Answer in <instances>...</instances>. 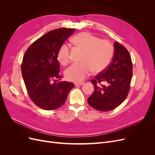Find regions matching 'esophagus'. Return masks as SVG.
Segmentation results:
<instances>
[{
	"label": "esophagus",
	"mask_w": 155,
	"mask_h": 155,
	"mask_svg": "<svg viewBox=\"0 0 155 155\" xmlns=\"http://www.w3.org/2000/svg\"><path fill=\"white\" fill-rule=\"evenodd\" d=\"M85 83L84 82H80V83H78V82H76L74 83V85H76V86H77V85H83V84Z\"/></svg>",
	"instance_id": "34e87169"
}]
</instances>
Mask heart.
Returning a JSON list of instances; mask_svg holds the SVG:
<instances>
[{
  "label": "heart",
  "mask_w": 155,
  "mask_h": 155,
  "mask_svg": "<svg viewBox=\"0 0 155 155\" xmlns=\"http://www.w3.org/2000/svg\"><path fill=\"white\" fill-rule=\"evenodd\" d=\"M72 43L82 50L79 61L81 63L74 64L65 71V76L69 81L81 82L91 71L100 72L109 64L114 52L113 45L109 40L99 39L88 32H82L74 36ZM58 61L67 65L70 61V49L63 45L58 50Z\"/></svg>",
  "instance_id": "obj_1"
}]
</instances>
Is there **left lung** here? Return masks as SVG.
<instances>
[{
    "instance_id": "8db88e82",
    "label": "left lung",
    "mask_w": 155,
    "mask_h": 155,
    "mask_svg": "<svg viewBox=\"0 0 155 155\" xmlns=\"http://www.w3.org/2000/svg\"><path fill=\"white\" fill-rule=\"evenodd\" d=\"M114 55L108 67L91 80L94 91L88 98L89 105L100 111H110L127 97L133 76V63L125 46L115 42Z\"/></svg>"
}]
</instances>
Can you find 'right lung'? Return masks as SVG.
<instances>
[{"mask_svg":"<svg viewBox=\"0 0 155 155\" xmlns=\"http://www.w3.org/2000/svg\"><path fill=\"white\" fill-rule=\"evenodd\" d=\"M74 32V28L56 29L34 41L28 48L21 64V72L28 94L41 109L52 110L67 100L73 83L61 80L57 59L59 48Z\"/></svg>","mask_w":155,"mask_h":155,"instance_id":"right-lung-1","label":"right lung"}]
</instances>
